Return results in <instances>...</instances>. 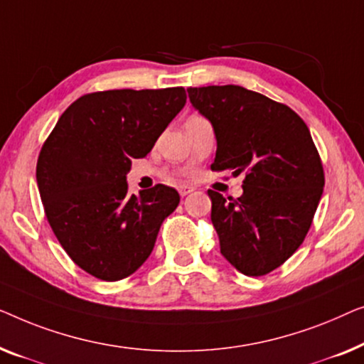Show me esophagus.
<instances>
[{
  "label": "esophagus",
  "mask_w": 364,
  "mask_h": 364,
  "mask_svg": "<svg viewBox=\"0 0 364 364\" xmlns=\"http://www.w3.org/2000/svg\"><path fill=\"white\" fill-rule=\"evenodd\" d=\"M178 191H180L181 196H188L189 193L194 191V186H189V184H183V186H180V189H178Z\"/></svg>",
  "instance_id": "1"
}]
</instances>
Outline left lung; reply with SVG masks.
<instances>
[{"instance_id": "obj_1", "label": "left lung", "mask_w": 364, "mask_h": 364, "mask_svg": "<svg viewBox=\"0 0 364 364\" xmlns=\"http://www.w3.org/2000/svg\"><path fill=\"white\" fill-rule=\"evenodd\" d=\"M188 95L216 135L211 170L245 175L237 199L208 191L221 254L249 277L272 272L304 242L323 194L309 127L290 107L240 85L189 87Z\"/></svg>"}]
</instances>
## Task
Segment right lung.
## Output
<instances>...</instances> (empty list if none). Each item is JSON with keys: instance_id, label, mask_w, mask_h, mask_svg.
I'll return each mask as SVG.
<instances>
[{"instance_id": "1", "label": "right lung", "mask_w": 364, "mask_h": 364, "mask_svg": "<svg viewBox=\"0 0 364 364\" xmlns=\"http://www.w3.org/2000/svg\"><path fill=\"white\" fill-rule=\"evenodd\" d=\"M184 104L183 87L94 92L60 115L43 145L36 180L46 218L69 257L94 277L115 282L140 269L180 204L165 184L129 194L127 173Z\"/></svg>"}]
</instances>
